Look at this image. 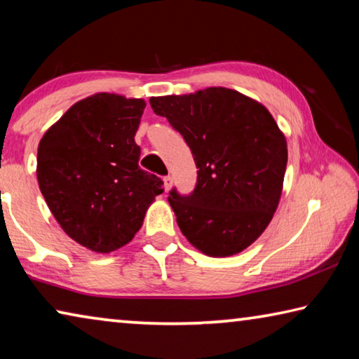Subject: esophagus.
<instances>
[{"label":"esophagus","instance_id":"esophagus-1","mask_svg":"<svg viewBox=\"0 0 359 359\" xmlns=\"http://www.w3.org/2000/svg\"><path fill=\"white\" fill-rule=\"evenodd\" d=\"M163 182H165V190L168 191L169 188H171V185H172V177H171V175H166V177L163 179Z\"/></svg>","mask_w":359,"mask_h":359}]
</instances>
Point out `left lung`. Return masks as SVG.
Segmentation results:
<instances>
[{"instance_id":"1","label":"left lung","mask_w":359,"mask_h":359,"mask_svg":"<svg viewBox=\"0 0 359 359\" xmlns=\"http://www.w3.org/2000/svg\"><path fill=\"white\" fill-rule=\"evenodd\" d=\"M184 136L198 168L190 194L169 191L185 238L209 257H231L257 241L274 217L288 150L269 111L236 90L210 87L150 98Z\"/></svg>"}]
</instances>
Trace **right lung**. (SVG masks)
Returning a JSON list of instances; mask_svg holds the SVG:
<instances>
[{
	"label": "right lung",
	"mask_w": 359,
	"mask_h": 359,
	"mask_svg": "<svg viewBox=\"0 0 359 359\" xmlns=\"http://www.w3.org/2000/svg\"><path fill=\"white\" fill-rule=\"evenodd\" d=\"M144 100L98 93L71 106L42 136L38 182L48 209L77 244L111 253L135 238L163 180L139 168Z\"/></svg>",
	"instance_id": "obj_1"
}]
</instances>
